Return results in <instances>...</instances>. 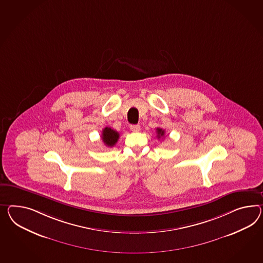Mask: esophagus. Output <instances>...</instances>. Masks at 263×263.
Wrapping results in <instances>:
<instances>
[{
  "label": "esophagus",
  "instance_id": "34e87169",
  "mask_svg": "<svg viewBox=\"0 0 263 263\" xmlns=\"http://www.w3.org/2000/svg\"><path fill=\"white\" fill-rule=\"evenodd\" d=\"M130 129H132V132H134V133H138V132L140 130V126H139V125H132V126H130Z\"/></svg>",
  "mask_w": 263,
  "mask_h": 263
}]
</instances>
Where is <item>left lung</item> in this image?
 <instances>
[{"label": "left lung", "instance_id": "obj_1", "mask_svg": "<svg viewBox=\"0 0 263 263\" xmlns=\"http://www.w3.org/2000/svg\"><path fill=\"white\" fill-rule=\"evenodd\" d=\"M156 133H157V137H158V139H159V138H161V137H163V136L165 135V130L160 128H156Z\"/></svg>", "mask_w": 263, "mask_h": 263}]
</instances>
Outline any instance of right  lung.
<instances>
[{"label":"right lung","instance_id":"obj_1","mask_svg":"<svg viewBox=\"0 0 263 263\" xmlns=\"http://www.w3.org/2000/svg\"><path fill=\"white\" fill-rule=\"evenodd\" d=\"M102 140L104 142V144L107 146V147H114L115 144L118 141L119 139V133H117L115 129H112L111 128H106L103 129L102 132Z\"/></svg>","mask_w":263,"mask_h":263}]
</instances>
